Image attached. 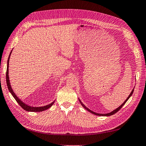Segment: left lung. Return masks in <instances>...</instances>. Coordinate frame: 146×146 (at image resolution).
Segmentation results:
<instances>
[{
    "instance_id": "obj_1",
    "label": "left lung",
    "mask_w": 146,
    "mask_h": 146,
    "mask_svg": "<svg viewBox=\"0 0 146 146\" xmlns=\"http://www.w3.org/2000/svg\"><path fill=\"white\" fill-rule=\"evenodd\" d=\"M133 91L134 90L133 89L132 90V91L131 92V93H130V94L128 96V98H127L125 101H124V102L123 103V104H122L121 106H119V107H118L117 108H116L115 110H113L112 112H110V113H96V112H92V110H89L88 108H87L86 106H85L83 103H82L80 101V103H81V105H82V107H83L84 108H86V109L87 110H88L89 112H91V113H93V114H94V115H100V116H110V115H113L114 114V113H115L116 112H117L118 111L121 109V108L123 107V106L126 103V102H127V101L128 100V99L129 98H130V96H131L132 95V94H133Z\"/></svg>"
}]
</instances>
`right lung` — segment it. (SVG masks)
<instances>
[{"mask_svg":"<svg viewBox=\"0 0 146 146\" xmlns=\"http://www.w3.org/2000/svg\"><path fill=\"white\" fill-rule=\"evenodd\" d=\"M11 54V52L10 53V55ZM10 55L8 58V60H7V70H6V82H7V87H8V89L9 92L11 93V94L13 95V96L14 97V98L16 100V101L18 102V104L20 105V106L22 107L23 109H24L26 111H29V112H42V111L47 110L48 108H49L52 107V105H53L55 102H53L52 103L50 104L44 106V107H31V106H29L25 104L24 103H23L22 101H21L16 96V94L11 89V87L10 85V82H9V75H8V68H9V58H10Z\"/></svg>","mask_w":146,"mask_h":146,"instance_id":"obj_1","label":"right lung"}]
</instances>
